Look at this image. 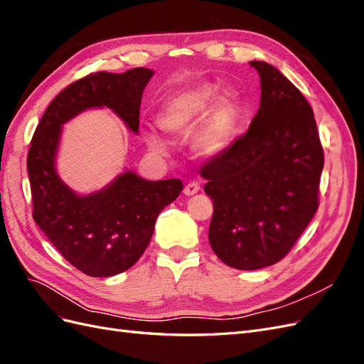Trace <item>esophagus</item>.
<instances>
[{
	"label": "esophagus",
	"instance_id": "esophagus-1",
	"mask_svg": "<svg viewBox=\"0 0 364 364\" xmlns=\"http://www.w3.org/2000/svg\"><path fill=\"white\" fill-rule=\"evenodd\" d=\"M199 190H200V185L197 183V182H188L185 185V188H183V194L185 196H194L196 193H199Z\"/></svg>",
	"mask_w": 364,
	"mask_h": 364
}]
</instances>
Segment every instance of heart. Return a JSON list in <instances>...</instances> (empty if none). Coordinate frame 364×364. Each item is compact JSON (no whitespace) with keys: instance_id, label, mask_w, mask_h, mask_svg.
Masks as SVG:
<instances>
[{"instance_id":"1","label":"heart","mask_w":364,"mask_h":364,"mask_svg":"<svg viewBox=\"0 0 364 364\" xmlns=\"http://www.w3.org/2000/svg\"><path fill=\"white\" fill-rule=\"evenodd\" d=\"M218 95L214 83H202L174 92L165 100L158 123L167 134L183 138L188 136L194 127L205 117L199 130L196 132L193 147L199 156L215 158L229 147L234 139L240 103L238 94L234 90H225ZM146 139L149 147L165 155L167 146L153 132H147Z\"/></svg>"}]
</instances>
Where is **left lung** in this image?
Here are the masks:
<instances>
[{
	"label": "left lung",
	"instance_id": "8db88e82",
	"mask_svg": "<svg viewBox=\"0 0 364 364\" xmlns=\"http://www.w3.org/2000/svg\"><path fill=\"white\" fill-rule=\"evenodd\" d=\"M261 102L249 130L200 168L214 214L209 245L229 267L281 261L318 208L323 149L313 109L267 62L253 60Z\"/></svg>",
	"mask_w": 364,
	"mask_h": 364
}]
</instances>
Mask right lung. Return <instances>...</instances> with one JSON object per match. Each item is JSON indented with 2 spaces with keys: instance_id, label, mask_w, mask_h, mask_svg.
Returning <instances> with one entry per match:
<instances>
[{
  "instance_id": "1",
  "label": "right lung",
  "mask_w": 364,
  "mask_h": 364,
  "mask_svg": "<svg viewBox=\"0 0 364 364\" xmlns=\"http://www.w3.org/2000/svg\"><path fill=\"white\" fill-rule=\"evenodd\" d=\"M151 75L149 68L102 71L71 83L50 103L30 142L33 218L60 255L87 277H114L134 266L150 243L159 213L183 183L151 182L127 170L103 190L79 196L56 171L62 124L86 109L106 106L138 134L141 98Z\"/></svg>"
}]
</instances>
